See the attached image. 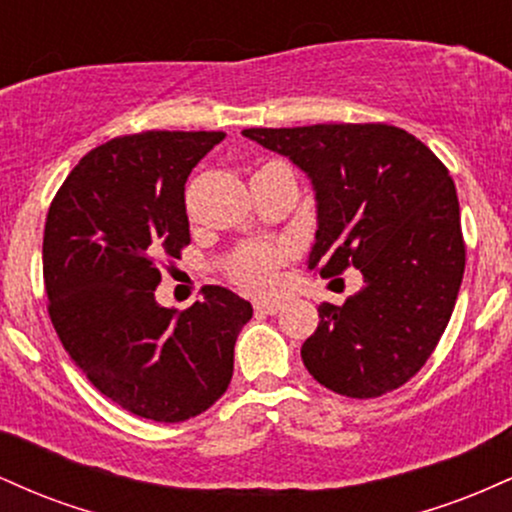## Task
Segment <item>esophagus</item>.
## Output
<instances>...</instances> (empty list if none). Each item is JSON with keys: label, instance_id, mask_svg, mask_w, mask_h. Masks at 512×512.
<instances>
[{"label": "esophagus", "instance_id": "34e87169", "mask_svg": "<svg viewBox=\"0 0 512 512\" xmlns=\"http://www.w3.org/2000/svg\"><path fill=\"white\" fill-rule=\"evenodd\" d=\"M255 310L264 315H274L281 310V303L279 301H255Z\"/></svg>", "mask_w": 512, "mask_h": 512}]
</instances>
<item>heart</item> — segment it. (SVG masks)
<instances>
[{"label":"heart","instance_id":"obj_1","mask_svg":"<svg viewBox=\"0 0 512 512\" xmlns=\"http://www.w3.org/2000/svg\"><path fill=\"white\" fill-rule=\"evenodd\" d=\"M286 262V250L272 243H248L243 245L228 262L226 272L233 284L243 289L264 293L274 289L281 264Z\"/></svg>","mask_w":512,"mask_h":512}]
</instances>
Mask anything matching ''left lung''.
Listing matches in <instances>:
<instances>
[{
  "instance_id": "obj_1",
  "label": "left lung",
  "mask_w": 512,
  "mask_h": 512,
  "mask_svg": "<svg viewBox=\"0 0 512 512\" xmlns=\"http://www.w3.org/2000/svg\"><path fill=\"white\" fill-rule=\"evenodd\" d=\"M313 180L317 233L308 269H361L363 289L322 303L305 339L308 373L354 399L380 397L419 373L448 327L464 274L460 202L448 168L404 129L363 125L250 127Z\"/></svg>"
}]
</instances>
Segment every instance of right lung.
<instances>
[{
	"label": "right lung",
	"instance_id": "add662e5",
	"mask_svg": "<svg viewBox=\"0 0 512 512\" xmlns=\"http://www.w3.org/2000/svg\"><path fill=\"white\" fill-rule=\"evenodd\" d=\"M223 132L125 134L76 163L43 236L48 313L74 366L142 419L178 424L207 411L233 375L252 305L204 286L187 310L161 308V267L190 245L185 182Z\"/></svg>",
	"mask_w": 512,
	"mask_h": 512
}]
</instances>
